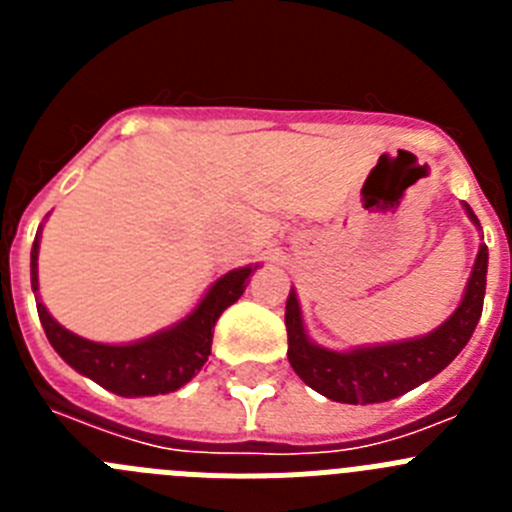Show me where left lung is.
Returning a JSON list of instances; mask_svg holds the SVG:
<instances>
[{"label": "left lung", "mask_w": 512, "mask_h": 512, "mask_svg": "<svg viewBox=\"0 0 512 512\" xmlns=\"http://www.w3.org/2000/svg\"><path fill=\"white\" fill-rule=\"evenodd\" d=\"M464 207H467L469 220L479 228L472 207ZM485 284L487 246L482 243L464 297L446 323L438 325L423 338L354 348V351H328V348L312 343L305 333L300 302L292 289L287 297V312H284L289 364L307 387L333 402L372 405V402H387L392 397L405 395V392L415 390L418 384L436 377L459 356L461 348L467 346L479 323V315H482V305H485Z\"/></svg>", "instance_id": "left-lung-1"}]
</instances>
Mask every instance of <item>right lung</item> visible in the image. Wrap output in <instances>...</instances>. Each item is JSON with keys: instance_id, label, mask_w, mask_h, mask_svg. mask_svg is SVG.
I'll list each match as a JSON object with an SVG mask.
<instances>
[{"instance_id": "right-lung-1", "label": "right lung", "mask_w": 512, "mask_h": 512, "mask_svg": "<svg viewBox=\"0 0 512 512\" xmlns=\"http://www.w3.org/2000/svg\"><path fill=\"white\" fill-rule=\"evenodd\" d=\"M38 248L40 233L35 235L33 251H30L33 292H38ZM253 269L243 266V269L228 271L207 289V295L187 318L171 328L158 330L156 336L125 343V346H107V343H94L76 336L51 318V312L45 310L38 295H35V302H38L45 336L58 356L74 366L76 372L94 379L99 387L120 397L166 395L184 387L205 366L212 346V328L225 307L233 305L246 292Z\"/></svg>"}]
</instances>
